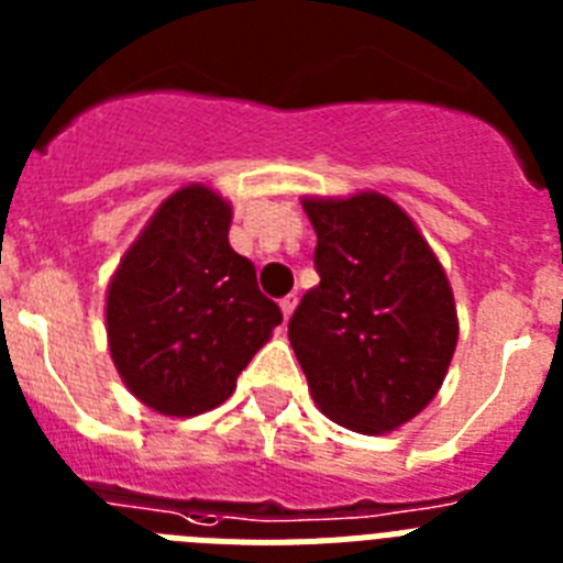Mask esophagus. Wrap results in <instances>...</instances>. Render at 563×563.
Returning a JSON list of instances; mask_svg holds the SVG:
<instances>
[{"mask_svg": "<svg viewBox=\"0 0 563 563\" xmlns=\"http://www.w3.org/2000/svg\"><path fill=\"white\" fill-rule=\"evenodd\" d=\"M296 305H298L296 292H290V296H285V298H282V301H278V307H282V312H285V318L292 316V310H296Z\"/></svg>", "mask_w": 563, "mask_h": 563, "instance_id": "obj_1", "label": "esophagus"}]
</instances>
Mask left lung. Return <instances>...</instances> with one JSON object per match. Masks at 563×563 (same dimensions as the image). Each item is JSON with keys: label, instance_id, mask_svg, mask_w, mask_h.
<instances>
[{"label": "left lung", "instance_id": "1", "mask_svg": "<svg viewBox=\"0 0 563 563\" xmlns=\"http://www.w3.org/2000/svg\"><path fill=\"white\" fill-rule=\"evenodd\" d=\"M318 287L290 318L316 406L343 429L389 434L440 391L460 338L454 290L420 228L377 191L305 197Z\"/></svg>", "mask_w": 563, "mask_h": 563}]
</instances>
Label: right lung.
Segmentation results:
<instances>
[{"mask_svg":"<svg viewBox=\"0 0 563 563\" xmlns=\"http://www.w3.org/2000/svg\"><path fill=\"white\" fill-rule=\"evenodd\" d=\"M233 208L188 183L168 194L107 287V343L123 386L166 417L217 409L273 330L276 301L228 242Z\"/></svg>","mask_w":563,"mask_h":563,"instance_id":"obj_1","label":"right lung"}]
</instances>
